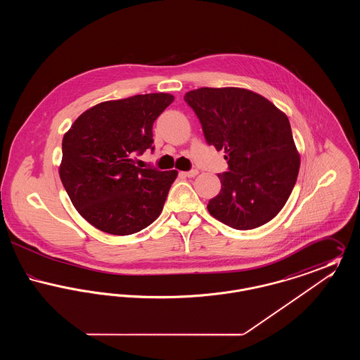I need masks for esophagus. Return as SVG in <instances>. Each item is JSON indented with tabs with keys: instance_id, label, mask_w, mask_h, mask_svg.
Wrapping results in <instances>:
<instances>
[{
	"instance_id": "34e87169",
	"label": "esophagus",
	"mask_w": 360,
	"mask_h": 360,
	"mask_svg": "<svg viewBox=\"0 0 360 360\" xmlns=\"http://www.w3.org/2000/svg\"><path fill=\"white\" fill-rule=\"evenodd\" d=\"M198 170H190V172H184L185 174V176H188V178H194V176H197L198 175Z\"/></svg>"
}]
</instances>
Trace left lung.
Instances as JSON below:
<instances>
[{"mask_svg": "<svg viewBox=\"0 0 360 360\" xmlns=\"http://www.w3.org/2000/svg\"><path fill=\"white\" fill-rule=\"evenodd\" d=\"M185 101L209 146L223 150L229 170L209 213L235 229L269 223L285 206L300 170L288 116L263 96L241 87H201Z\"/></svg>", "mask_w": 360, "mask_h": 360, "instance_id": "obj_1", "label": "left lung"}]
</instances>
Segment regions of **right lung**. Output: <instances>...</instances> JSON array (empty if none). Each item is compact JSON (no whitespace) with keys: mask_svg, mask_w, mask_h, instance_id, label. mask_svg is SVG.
<instances>
[{"mask_svg":"<svg viewBox=\"0 0 360 360\" xmlns=\"http://www.w3.org/2000/svg\"><path fill=\"white\" fill-rule=\"evenodd\" d=\"M172 101L169 93H150L97 103L65 134L60 181L78 213L97 229L132 235L162 213L178 172L140 169L135 155L153 146L154 121Z\"/></svg>","mask_w":360,"mask_h":360,"instance_id":"add662e5","label":"right lung"}]
</instances>
